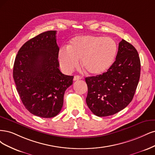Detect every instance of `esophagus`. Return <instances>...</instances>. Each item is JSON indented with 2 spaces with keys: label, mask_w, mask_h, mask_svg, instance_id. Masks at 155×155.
Listing matches in <instances>:
<instances>
[{
  "label": "esophagus",
  "mask_w": 155,
  "mask_h": 155,
  "mask_svg": "<svg viewBox=\"0 0 155 155\" xmlns=\"http://www.w3.org/2000/svg\"><path fill=\"white\" fill-rule=\"evenodd\" d=\"M82 78V77H80V76H78V75H75L74 77V78H73V80L74 81H78V80H81Z\"/></svg>",
  "instance_id": "esophagus-1"
}]
</instances>
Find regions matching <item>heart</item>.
I'll return each mask as SVG.
<instances>
[{
    "mask_svg": "<svg viewBox=\"0 0 155 155\" xmlns=\"http://www.w3.org/2000/svg\"><path fill=\"white\" fill-rule=\"evenodd\" d=\"M117 52V43L110 37H77L72 39L68 48L60 49L58 60L66 73L76 68L81 59L82 67L87 73L100 74L111 67Z\"/></svg>",
    "mask_w": 155,
    "mask_h": 155,
    "instance_id": "1",
    "label": "heart"
}]
</instances>
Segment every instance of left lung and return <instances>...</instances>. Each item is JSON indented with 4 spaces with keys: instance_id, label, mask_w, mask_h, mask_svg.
<instances>
[{
    "instance_id": "1",
    "label": "left lung",
    "mask_w": 155,
    "mask_h": 155,
    "mask_svg": "<svg viewBox=\"0 0 155 155\" xmlns=\"http://www.w3.org/2000/svg\"><path fill=\"white\" fill-rule=\"evenodd\" d=\"M140 76V60L137 49L122 39L116 61L107 72L86 78V103L98 117L113 115L131 102Z\"/></svg>"
}]
</instances>
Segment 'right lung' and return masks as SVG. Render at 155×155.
<instances>
[{
	"label": "right lung",
	"mask_w": 155,
	"mask_h": 155,
	"mask_svg": "<svg viewBox=\"0 0 155 155\" xmlns=\"http://www.w3.org/2000/svg\"><path fill=\"white\" fill-rule=\"evenodd\" d=\"M56 34L48 31L29 40L19 49L13 66V78L24 107L42 118L57 115L65 91L73 84V77L59 69Z\"/></svg>",
	"instance_id": "obj_1"
}]
</instances>
